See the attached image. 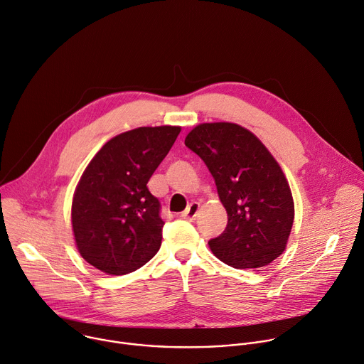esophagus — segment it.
<instances>
[{"label":"esophagus","instance_id":"obj_1","mask_svg":"<svg viewBox=\"0 0 364 364\" xmlns=\"http://www.w3.org/2000/svg\"><path fill=\"white\" fill-rule=\"evenodd\" d=\"M199 208H200V205H199L198 202H192V203L185 209V212L182 213V216L185 218V220H188V221H195L198 213H199Z\"/></svg>","mask_w":364,"mask_h":364}]
</instances>
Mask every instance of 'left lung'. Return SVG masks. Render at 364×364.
<instances>
[{
	"label": "left lung",
	"instance_id": "1",
	"mask_svg": "<svg viewBox=\"0 0 364 364\" xmlns=\"http://www.w3.org/2000/svg\"><path fill=\"white\" fill-rule=\"evenodd\" d=\"M186 146L206 165L228 213L225 231L208 244L237 269L265 267L287 245L294 223L288 182L261 140L235 123H202Z\"/></svg>",
	"mask_w": 364,
	"mask_h": 364
}]
</instances>
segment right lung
I'll return each mask as SVG.
<instances>
[{
	"label": "right lung",
	"instance_id": "obj_1",
	"mask_svg": "<svg viewBox=\"0 0 364 364\" xmlns=\"http://www.w3.org/2000/svg\"><path fill=\"white\" fill-rule=\"evenodd\" d=\"M181 132L179 126L137 127L110 139L83 172L71 205L82 257L95 268L124 275L161 248V202L148 182Z\"/></svg>",
	"mask_w": 364,
	"mask_h": 364
}]
</instances>
